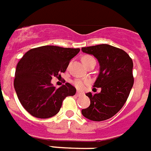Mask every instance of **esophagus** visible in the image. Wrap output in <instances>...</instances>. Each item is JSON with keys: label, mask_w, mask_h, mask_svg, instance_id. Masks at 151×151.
<instances>
[{"label": "esophagus", "mask_w": 151, "mask_h": 151, "mask_svg": "<svg viewBox=\"0 0 151 151\" xmlns=\"http://www.w3.org/2000/svg\"><path fill=\"white\" fill-rule=\"evenodd\" d=\"M76 95H77L78 96H82L83 93H82V92H76Z\"/></svg>", "instance_id": "1"}]
</instances>
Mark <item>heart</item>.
<instances>
[{
	"mask_svg": "<svg viewBox=\"0 0 151 151\" xmlns=\"http://www.w3.org/2000/svg\"><path fill=\"white\" fill-rule=\"evenodd\" d=\"M93 59H94V58L92 56H91V55H85V56L82 57L83 63H84V65H85L89 60ZM89 81L87 80V79H77V80L73 81V84L78 89L83 90L85 88L86 85L89 84Z\"/></svg>",
	"mask_w": 151,
	"mask_h": 151,
	"instance_id": "obj_1",
	"label": "heart"
}]
</instances>
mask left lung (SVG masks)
<instances>
[{
	"instance_id": "8db88e82",
	"label": "left lung",
	"mask_w": 151,
	"mask_h": 151,
	"mask_svg": "<svg viewBox=\"0 0 151 151\" xmlns=\"http://www.w3.org/2000/svg\"><path fill=\"white\" fill-rule=\"evenodd\" d=\"M81 50L98 59L99 73L93 86L101 88L99 93H86L90 106L83 109L81 114L91 121H105L114 116L129 97L134 83L133 63L124 50L110 45L85 47Z\"/></svg>"
}]
</instances>
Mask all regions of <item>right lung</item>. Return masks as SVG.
Wrapping results in <instances>:
<instances>
[{"mask_svg":"<svg viewBox=\"0 0 151 151\" xmlns=\"http://www.w3.org/2000/svg\"><path fill=\"white\" fill-rule=\"evenodd\" d=\"M79 52L80 48L45 45L32 48L20 59L14 87L22 106L32 116L53 117L59 111L64 99L75 95L76 88L70 83L56 88L51 81L66 71L70 59Z\"/></svg>","mask_w":151,"mask_h":151,"instance_id":"1","label":"right lung"}]
</instances>
